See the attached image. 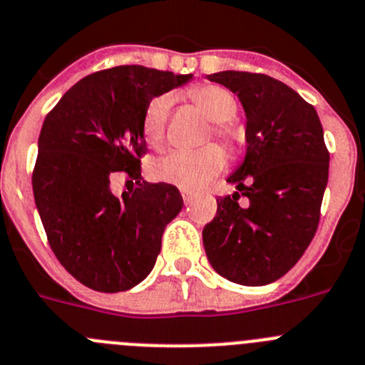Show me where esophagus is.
<instances>
[{
  "instance_id": "obj_1",
  "label": "esophagus",
  "mask_w": 365,
  "mask_h": 365,
  "mask_svg": "<svg viewBox=\"0 0 365 365\" xmlns=\"http://www.w3.org/2000/svg\"><path fill=\"white\" fill-rule=\"evenodd\" d=\"M182 196H183V202H185V205H189V203L195 200V195H192V192H189V190H182Z\"/></svg>"
}]
</instances>
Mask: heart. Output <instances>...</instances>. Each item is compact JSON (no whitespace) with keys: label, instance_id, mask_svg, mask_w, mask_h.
I'll return each instance as SVG.
<instances>
[{"label":"heart","instance_id":"1","mask_svg":"<svg viewBox=\"0 0 365 365\" xmlns=\"http://www.w3.org/2000/svg\"><path fill=\"white\" fill-rule=\"evenodd\" d=\"M189 98L196 109L209 121H212V134L229 150H238L242 145V133L229 121L238 113L236 98L225 87L220 85H198L190 88ZM173 98L169 94L156 96L147 105L143 114L142 130L147 143L153 149H160L165 142V127ZM225 167V156L216 145H209L202 150L187 153L175 150L167 154L154 165V176L162 182L173 183L183 190H198L205 187L212 178L220 175Z\"/></svg>","mask_w":365,"mask_h":365}]
</instances>
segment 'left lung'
Listing matches in <instances>:
<instances>
[{
    "instance_id": "8db88e82",
    "label": "left lung",
    "mask_w": 365,
    "mask_h": 365,
    "mask_svg": "<svg viewBox=\"0 0 365 365\" xmlns=\"http://www.w3.org/2000/svg\"><path fill=\"white\" fill-rule=\"evenodd\" d=\"M207 78L244 105L247 153L227 178L238 192L216 200L203 247L223 278L271 284L294 267L317 232L329 175L324 129L313 105L274 78L240 71Z\"/></svg>"
}]
</instances>
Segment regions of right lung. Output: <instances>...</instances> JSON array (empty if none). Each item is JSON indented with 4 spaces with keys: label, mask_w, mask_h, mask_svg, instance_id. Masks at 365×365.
Returning a JSON list of instances; mask_svg holds the SVG:
<instances>
[{
    "label": "right lung",
    "mask_w": 365,
    "mask_h": 365,
    "mask_svg": "<svg viewBox=\"0 0 365 365\" xmlns=\"http://www.w3.org/2000/svg\"><path fill=\"white\" fill-rule=\"evenodd\" d=\"M142 65L88 74L63 94L39 133L32 173L36 207L51 249L72 277L101 293L127 291L153 271L167 223L182 211L180 190L142 178V121L150 100L187 83ZM125 172L138 185L114 197Z\"/></svg>",
    "instance_id": "add662e5"
}]
</instances>
